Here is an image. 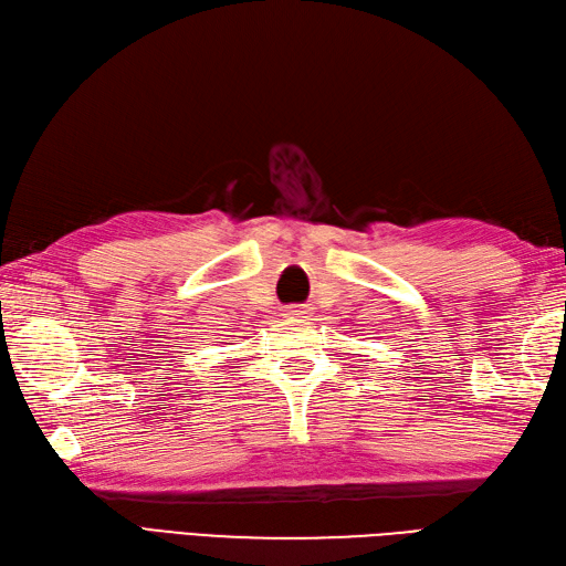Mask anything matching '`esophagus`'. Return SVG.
Masks as SVG:
<instances>
[{"mask_svg":"<svg viewBox=\"0 0 566 566\" xmlns=\"http://www.w3.org/2000/svg\"><path fill=\"white\" fill-rule=\"evenodd\" d=\"M283 315H285V317H291V319H297V317H305L307 313H305L303 307L291 305V307H285V310H283Z\"/></svg>","mask_w":566,"mask_h":566,"instance_id":"obj_1","label":"esophagus"}]
</instances>
